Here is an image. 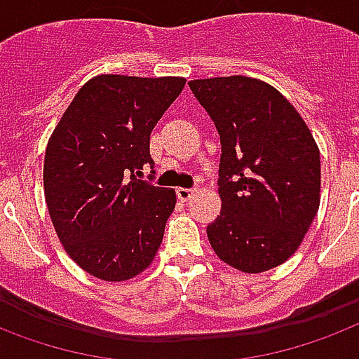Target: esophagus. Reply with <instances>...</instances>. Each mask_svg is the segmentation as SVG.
Segmentation results:
<instances>
[{
	"label": "esophagus",
	"mask_w": 359,
	"mask_h": 359,
	"mask_svg": "<svg viewBox=\"0 0 359 359\" xmlns=\"http://www.w3.org/2000/svg\"><path fill=\"white\" fill-rule=\"evenodd\" d=\"M194 192H196V188H179L177 196H179L180 201H188L194 196Z\"/></svg>",
	"instance_id": "obj_1"
}]
</instances>
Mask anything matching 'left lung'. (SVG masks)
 I'll use <instances>...</instances> for the list:
<instances>
[{
	"instance_id": "8db88e82",
	"label": "left lung",
	"mask_w": 359,
	"mask_h": 359,
	"mask_svg": "<svg viewBox=\"0 0 359 359\" xmlns=\"http://www.w3.org/2000/svg\"><path fill=\"white\" fill-rule=\"evenodd\" d=\"M220 135V215L207 226L219 259L247 274L280 266L320 207V150L287 98L245 76L194 79Z\"/></svg>"
}]
</instances>
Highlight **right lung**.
<instances>
[{
    "label": "right lung",
    "instance_id": "1",
    "mask_svg": "<svg viewBox=\"0 0 359 359\" xmlns=\"http://www.w3.org/2000/svg\"><path fill=\"white\" fill-rule=\"evenodd\" d=\"M184 78L104 74L89 79L55 127L43 163L45 201L66 253L87 274L131 280L158 253L177 203L142 180L150 135Z\"/></svg>",
    "mask_w": 359,
    "mask_h": 359
}]
</instances>
